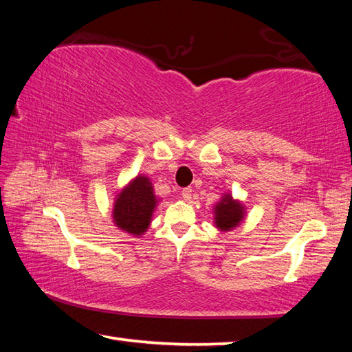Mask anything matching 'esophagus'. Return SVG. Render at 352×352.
I'll list each match as a JSON object with an SVG mask.
<instances>
[{"label": "esophagus", "mask_w": 352, "mask_h": 352, "mask_svg": "<svg viewBox=\"0 0 352 352\" xmlns=\"http://www.w3.org/2000/svg\"><path fill=\"white\" fill-rule=\"evenodd\" d=\"M182 197H183V200H190V197H192V189L184 188L182 190Z\"/></svg>", "instance_id": "obj_1"}]
</instances>
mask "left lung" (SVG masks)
Wrapping results in <instances>:
<instances>
[{"label": "left lung", "mask_w": 352, "mask_h": 352, "mask_svg": "<svg viewBox=\"0 0 352 352\" xmlns=\"http://www.w3.org/2000/svg\"><path fill=\"white\" fill-rule=\"evenodd\" d=\"M214 214V226L219 231H233L239 226L245 219V205L241 200L234 199L231 192L222 194V197L212 208Z\"/></svg>", "instance_id": "obj_1"}]
</instances>
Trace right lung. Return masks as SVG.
Wrapping results in <instances>:
<instances>
[{
    "label": "right lung",
    "instance_id": "right-lung-1",
    "mask_svg": "<svg viewBox=\"0 0 352 352\" xmlns=\"http://www.w3.org/2000/svg\"><path fill=\"white\" fill-rule=\"evenodd\" d=\"M158 201L160 199L155 195L151 178L138 174L119 189L113 201V223L124 233L141 237L151 226Z\"/></svg>",
    "mask_w": 352,
    "mask_h": 352
}]
</instances>
